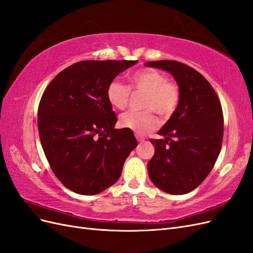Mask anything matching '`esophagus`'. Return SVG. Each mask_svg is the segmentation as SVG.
<instances>
[{"mask_svg":"<svg viewBox=\"0 0 253 253\" xmlns=\"http://www.w3.org/2000/svg\"><path fill=\"white\" fill-rule=\"evenodd\" d=\"M135 136H136V139H137V141H139V142H143V141H144V138H143V137L139 136L138 134H136Z\"/></svg>","mask_w":253,"mask_h":253,"instance_id":"esophagus-1","label":"esophagus"}]
</instances>
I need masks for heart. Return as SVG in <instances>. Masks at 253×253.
Returning <instances> with one entry per match:
<instances>
[{"mask_svg":"<svg viewBox=\"0 0 253 253\" xmlns=\"http://www.w3.org/2000/svg\"><path fill=\"white\" fill-rule=\"evenodd\" d=\"M129 87L144 91V111H128L120 116L122 127L137 134H147L155 129L158 120L154 112L163 117H170L179 103L180 94L176 84L167 81V77L156 70L145 68L128 76ZM129 88L119 81H112L106 88V98L114 108L124 110L129 100Z\"/></svg>","mask_w":253,"mask_h":253,"instance_id":"1","label":"heart"}]
</instances>
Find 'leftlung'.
Masks as SVG:
<instances>
[{"instance_id": "1", "label": "left lung", "mask_w": 253, "mask_h": 253, "mask_svg": "<svg viewBox=\"0 0 253 253\" xmlns=\"http://www.w3.org/2000/svg\"><path fill=\"white\" fill-rule=\"evenodd\" d=\"M173 76L180 99L177 109L159 129L164 139H151L155 154L148 163L149 177L164 192L181 195L197 188L218 157L224 117L211 84L194 68L172 60L144 63Z\"/></svg>"}]
</instances>
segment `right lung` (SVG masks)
<instances>
[{
  "label": "right lung",
  "mask_w": 253,
  "mask_h": 253,
  "mask_svg": "<svg viewBox=\"0 0 253 253\" xmlns=\"http://www.w3.org/2000/svg\"><path fill=\"white\" fill-rule=\"evenodd\" d=\"M138 61L87 60L59 73L42 95L38 127L44 154L63 185L95 195L116 182L136 147L133 132L115 128L106 88Z\"/></svg>",
  "instance_id": "right-lung-1"
}]
</instances>
